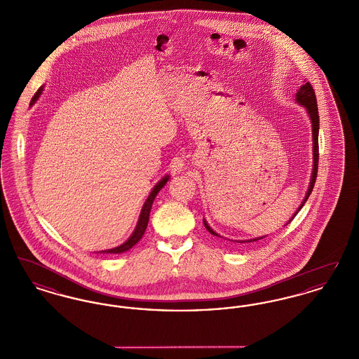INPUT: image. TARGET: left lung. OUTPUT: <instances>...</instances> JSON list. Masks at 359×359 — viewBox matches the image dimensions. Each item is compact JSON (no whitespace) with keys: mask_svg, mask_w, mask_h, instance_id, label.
<instances>
[{"mask_svg":"<svg viewBox=\"0 0 359 359\" xmlns=\"http://www.w3.org/2000/svg\"><path fill=\"white\" fill-rule=\"evenodd\" d=\"M296 100L297 102L302 103L306 109H307L308 114L311 117V122H312V137H313V171H312V177H311V183H309V187H308L307 195H306V199L303 201V205L299 207L297 211H300V208L304 205V203L307 202L313 186H315V182H316V176H318V165H319V111H318V102H316V95H315V91H313V87L311 86L309 82H307L306 85L302 86L300 90L296 93ZM296 211V214H297ZM294 214V215H296ZM293 215V217H294ZM293 219V218H292ZM290 219V221H292ZM205 222V229L212 234V236H218L207 223ZM258 239H250V241H242V242H255ZM241 242V241H239ZM241 242V243H242Z\"/></svg>","mask_w":359,"mask_h":359,"instance_id":"1","label":"left lung"}]
</instances>
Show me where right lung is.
I'll return each instance as SVG.
<instances>
[{
  "label": "right lung",
  "mask_w": 359,
  "mask_h": 359,
  "mask_svg": "<svg viewBox=\"0 0 359 359\" xmlns=\"http://www.w3.org/2000/svg\"><path fill=\"white\" fill-rule=\"evenodd\" d=\"M40 93H41V87H40V88L37 90V93L34 94L32 102L36 101V98L40 95ZM168 179H170V176H165V177H163V179L154 186L152 192H151V195H149L148 199H147V202L142 205V210H141V214H140V219H138V223H137L136 230H135V233L130 236V238L128 239L125 243H122L121 246H117V248L110 249V250H104L103 253H122V252H126V250H129L130 248H133L140 239L142 238V236H144V233H145V229H147L148 222H149V212H151V208H152L154 198H156L157 192L165 186V183L168 182Z\"/></svg>",
  "instance_id": "obj_1"
}]
</instances>
